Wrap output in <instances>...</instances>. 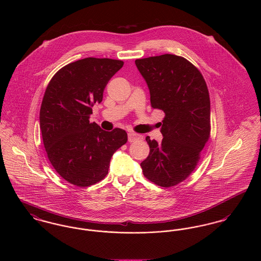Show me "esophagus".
I'll use <instances>...</instances> for the list:
<instances>
[{
	"label": "esophagus",
	"mask_w": 261,
	"mask_h": 261,
	"mask_svg": "<svg viewBox=\"0 0 261 261\" xmlns=\"http://www.w3.org/2000/svg\"><path fill=\"white\" fill-rule=\"evenodd\" d=\"M127 137H128V142L129 143H133L135 141H138V140H142L143 137L139 134H136V133H133V132H129L127 134Z\"/></svg>",
	"instance_id": "34e87169"
}]
</instances>
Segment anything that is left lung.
I'll return each mask as SVG.
<instances>
[{
  "mask_svg": "<svg viewBox=\"0 0 261 261\" xmlns=\"http://www.w3.org/2000/svg\"><path fill=\"white\" fill-rule=\"evenodd\" d=\"M136 65L148 84L151 108L165 112L162 143L146 138L149 153L141 167L153 184L175 186L195 170L210 137L207 84L199 69L181 56L137 59Z\"/></svg>",
  "mask_w": 261,
  "mask_h": 261,
  "instance_id": "1",
  "label": "left lung"
}]
</instances>
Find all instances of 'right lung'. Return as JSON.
<instances>
[{
    "instance_id": "right-lung-1",
    "label": "right lung",
    "mask_w": 261,
    "mask_h": 261,
    "mask_svg": "<svg viewBox=\"0 0 261 261\" xmlns=\"http://www.w3.org/2000/svg\"><path fill=\"white\" fill-rule=\"evenodd\" d=\"M123 65L121 60L88 57L58 70L46 88L40 128L47 156L67 182L88 187L109 173L112 154L127 142L121 128L106 132L89 117L105 88Z\"/></svg>"
}]
</instances>
